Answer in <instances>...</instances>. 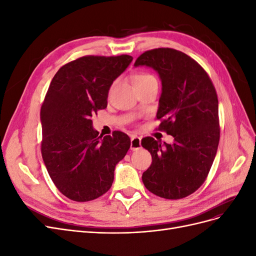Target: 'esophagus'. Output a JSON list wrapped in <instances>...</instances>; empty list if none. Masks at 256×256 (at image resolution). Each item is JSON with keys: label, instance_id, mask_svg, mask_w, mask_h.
<instances>
[{"label": "esophagus", "instance_id": "obj_1", "mask_svg": "<svg viewBox=\"0 0 256 256\" xmlns=\"http://www.w3.org/2000/svg\"><path fill=\"white\" fill-rule=\"evenodd\" d=\"M131 150H138L141 148V138L136 136H131V143H130Z\"/></svg>", "mask_w": 256, "mask_h": 256}]
</instances>
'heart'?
Wrapping results in <instances>:
<instances>
[{"instance_id":"heart-1","label":"heart","mask_w":256,"mask_h":256,"mask_svg":"<svg viewBox=\"0 0 256 256\" xmlns=\"http://www.w3.org/2000/svg\"><path fill=\"white\" fill-rule=\"evenodd\" d=\"M150 79H154V76L148 74H138V76H136L134 82H141V81H146Z\"/></svg>"}]
</instances>
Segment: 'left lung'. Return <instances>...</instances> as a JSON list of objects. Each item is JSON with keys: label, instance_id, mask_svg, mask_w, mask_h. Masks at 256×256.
I'll list each match as a JSON object with an SVG mask.
<instances>
[{"label": "left lung", "instance_id": "left-lung-1", "mask_svg": "<svg viewBox=\"0 0 256 256\" xmlns=\"http://www.w3.org/2000/svg\"><path fill=\"white\" fill-rule=\"evenodd\" d=\"M134 66L156 70L162 84L157 118L173 144L142 140L152 154L142 175L146 189L168 200L190 196L205 182L218 150L219 106L214 84L198 63L171 48L146 51Z\"/></svg>", "mask_w": 256, "mask_h": 256}]
</instances>
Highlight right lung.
I'll use <instances>...</instances> for the list:
<instances>
[{"label":"right lung","instance_id":"add662e5","mask_svg":"<svg viewBox=\"0 0 256 256\" xmlns=\"http://www.w3.org/2000/svg\"><path fill=\"white\" fill-rule=\"evenodd\" d=\"M132 56H83L53 76L40 110L42 154L60 192L76 202L95 200L109 190L116 164L126 156L130 138L120 131L99 136L92 115L108 104L113 81Z\"/></svg>","mask_w":256,"mask_h":256}]
</instances>
